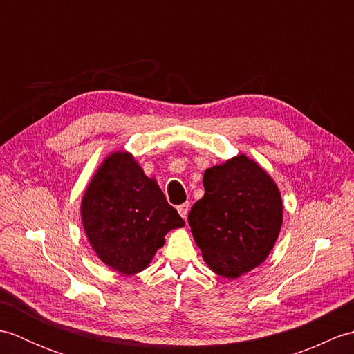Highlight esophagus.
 Wrapping results in <instances>:
<instances>
[{"label": "esophagus", "instance_id": "esophagus-1", "mask_svg": "<svg viewBox=\"0 0 354 354\" xmlns=\"http://www.w3.org/2000/svg\"><path fill=\"white\" fill-rule=\"evenodd\" d=\"M189 207H190L189 202H184V204L178 207V213L181 214L183 219H187V214H189Z\"/></svg>", "mask_w": 354, "mask_h": 354}]
</instances>
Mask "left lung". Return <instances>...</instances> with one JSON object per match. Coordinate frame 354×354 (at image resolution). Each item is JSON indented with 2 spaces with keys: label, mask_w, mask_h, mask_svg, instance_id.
<instances>
[{
  "label": "left lung",
  "mask_w": 354,
  "mask_h": 354,
  "mask_svg": "<svg viewBox=\"0 0 354 354\" xmlns=\"http://www.w3.org/2000/svg\"><path fill=\"white\" fill-rule=\"evenodd\" d=\"M205 194L192 207L189 223L209 269L237 278L266 260L283 223L277 184L245 155L204 173Z\"/></svg>",
  "instance_id": "obj_1"
}]
</instances>
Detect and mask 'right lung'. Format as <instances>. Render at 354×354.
Masks as SVG:
<instances>
[{"label":"right lung","mask_w":354,"mask_h":354,"mask_svg":"<svg viewBox=\"0 0 354 354\" xmlns=\"http://www.w3.org/2000/svg\"><path fill=\"white\" fill-rule=\"evenodd\" d=\"M82 222L99 259L120 274L146 269L164 236L184 227L155 179L127 152L111 153L82 199Z\"/></svg>","instance_id":"right-lung-1"}]
</instances>
